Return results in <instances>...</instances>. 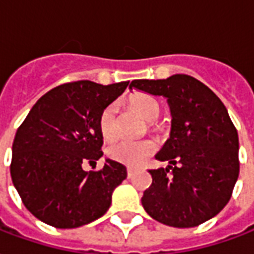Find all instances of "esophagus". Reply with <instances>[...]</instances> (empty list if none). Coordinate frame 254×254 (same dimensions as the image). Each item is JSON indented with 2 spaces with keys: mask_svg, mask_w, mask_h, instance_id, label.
I'll return each instance as SVG.
<instances>
[{
  "mask_svg": "<svg viewBox=\"0 0 254 254\" xmlns=\"http://www.w3.org/2000/svg\"><path fill=\"white\" fill-rule=\"evenodd\" d=\"M127 178H132V176H133V168H130V167H127Z\"/></svg>",
  "mask_w": 254,
  "mask_h": 254,
  "instance_id": "34e87169",
  "label": "esophagus"
}]
</instances>
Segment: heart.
<instances>
[{
	"label": "heart",
	"instance_id": "b5f03b06",
	"mask_svg": "<svg viewBox=\"0 0 254 254\" xmlns=\"http://www.w3.org/2000/svg\"><path fill=\"white\" fill-rule=\"evenodd\" d=\"M130 106L151 122L152 130H157L155 122L160 118L161 106L159 101L149 94H136L130 98ZM98 127L101 136L106 141H112L120 134V125L117 118V105L110 103L101 112L98 120ZM156 151V142L153 140H141V141H130V140H120L114 142L109 148V156L114 161L121 164L137 165L144 161L146 157Z\"/></svg>",
	"mask_w": 254,
	"mask_h": 254
}]
</instances>
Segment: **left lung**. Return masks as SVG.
Listing matches in <instances>:
<instances>
[{
    "instance_id": "obj_1",
    "label": "left lung",
    "mask_w": 254,
    "mask_h": 254,
    "mask_svg": "<svg viewBox=\"0 0 254 254\" xmlns=\"http://www.w3.org/2000/svg\"><path fill=\"white\" fill-rule=\"evenodd\" d=\"M130 89L168 99L171 137L156 159L167 168L149 170L152 185L141 203L153 219L194 227L229 202L240 174L238 133L222 101L206 84L185 74L133 80Z\"/></svg>"
}]
</instances>
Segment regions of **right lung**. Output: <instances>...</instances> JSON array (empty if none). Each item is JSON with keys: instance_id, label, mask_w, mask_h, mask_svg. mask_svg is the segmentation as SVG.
Returning <instances> with one entry per match:
<instances>
[{"instance_id": "add662e5", "label": "right lung", "mask_w": 254, "mask_h": 254, "mask_svg": "<svg viewBox=\"0 0 254 254\" xmlns=\"http://www.w3.org/2000/svg\"><path fill=\"white\" fill-rule=\"evenodd\" d=\"M127 84H60L33 105L18 127L10 175L24 206L37 219L74 229L108 211L113 191L127 179V168L109 159L98 171L86 172L82 167L103 155L99 116Z\"/></svg>"}]
</instances>
